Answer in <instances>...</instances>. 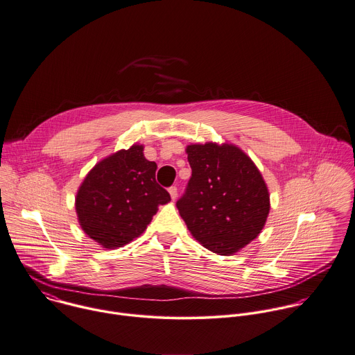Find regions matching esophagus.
I'll list each match as a JSON object with an SVG mask.
<instances>
[{
  "label": "esophagus",
  "instance_id": "34e87169",
  "mask_svg": "<svg viewBox=\"0 0 355 355\" xmlns=\"http://www.w3.org/2000/svg\"><path fill=\"white\" fill-rule=\"evenodd\" d=\"M168 193H170V196H171V199L173 200H175L177 199V187H171V188H168Z\"/></svg>",
  "mask_w": 355,
  "mask_h": 355
}]
</instances>
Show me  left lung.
<instances>
[{
  "instance_id": "left-lung-1",
  "label": "left lung",
  "mask_w": 355,
  "mask_h": 355,
  "mask_svg": "<svg viewBox=\"0 0 355 355\" xmlns=\"http://www.w3.org/2000/svg\"><path fill=\"white\" fill-rule=\"evenodd\" d=\"M192 177L177 202L192 236L230 256L256 239L270 213V192L254 162L234 144L187 146Z\"/></svg>"
}]
</instances>
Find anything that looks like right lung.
I'll return each instance as SVG.
<instances>
[{
	"mask_svg": "<svg viewBox=\"0 0 355 355\" xmlns=\"http://www.w3.org/2000/svg\"><path fill=\"white\" fill-rule=\"evenodd\" d=\"M157 164L134 144L98 162L76 195L81 230L103 249L123 248L138 238L170 195L156 182Z\"/></svg>",
	"mask_w": 355,
	"mask_h": 355,
	"instance_id": "1",
	"label": "right lung"
}]
</instances>
